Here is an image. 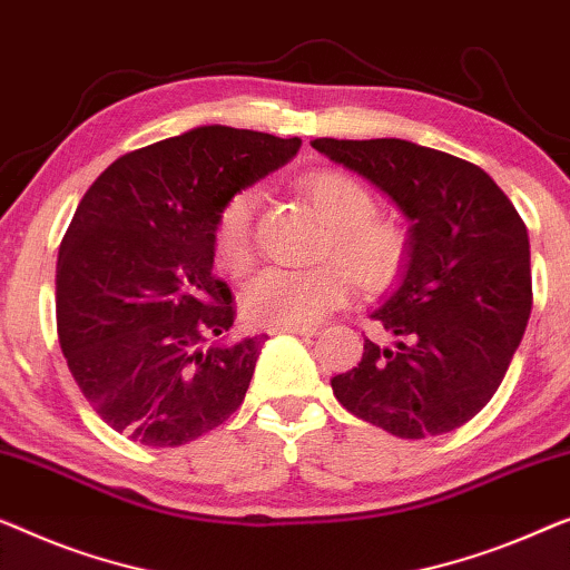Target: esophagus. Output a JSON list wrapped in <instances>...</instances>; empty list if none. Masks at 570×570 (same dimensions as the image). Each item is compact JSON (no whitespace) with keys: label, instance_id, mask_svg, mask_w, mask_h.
Wrapping results in <instances>:
<instances>
[{"label":"esophagus","instance_id":"obj_1","mask_svg":"<svg viewBox=\"0 0 570 570\" xmlns=\"http://www.w3.org/2000/svg\"><path fill=\"white\" fill-rule=\"evenodd\" d=\"M318 328L316 326H275V328H269V334L275 336V334H298V336H313L316 334Z\"/></svg>","mask_w":570,"mask_h":570}]
</instances>
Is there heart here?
<instances>
[{
    "instance_id": "1",
    "label": "heart",
    "mask_w": 570,
    "mask_h": 570,
    "mask_svg": "<svg viewBox=\"0 0 570 570\" xmlns=\"http://www.w3.org/2000/svg\"><path fill=\"white\" fill-rule=\"evenodd\" d=\"M301 193L328 226L324 252L351 269L354 283L383 287L399 275L406 257V234L395 220L375 216V200L365 185L344 171L324 169L305 177ZM257 205L259 193L246 187L230 195L218 210L213 242L220 267L230 272L249 267ZM343 268L336 262H324L308 269H262L244 291L246 321L269 328L316 324L350 293V276Z\"/></svg>"
}]
</instances>
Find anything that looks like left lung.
<instances>
[{
    "label": "left lung",
    "instance_id": "1",
    "mask_svg": "<svg viewBox=\"0 0 570 570\" xmlns=\"http://www.w3.org/2000/svg\"><path fill=\"white\" fill-rule=\"evenodd\" d=\"M381 189L409 220L399 285L370 311L393 346L365 340L332 377L336 401L401 440L470 422L504 381L532 311L530 236L481 167L401 138L311 141Z\"/></svg>",
    "mask_w": 570,
    "mask_h": 570
}]
</instances>
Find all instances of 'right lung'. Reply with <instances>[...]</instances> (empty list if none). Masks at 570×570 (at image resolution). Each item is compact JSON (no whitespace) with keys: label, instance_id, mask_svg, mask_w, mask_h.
Wrapping results in <instances>:
<instances>
[{"label":"right lung","instance_id":"right-lung-1","mask_svg":"<svg viewBox=\"0 0 570 570\" xmlns=\"http://www.w3.org/2000/svg\"><path fill=\"white\" fill-rule=\"evenodd\" d=\"M298 148L200 126L120 156L81 197L56 265V324L73 381L115 432L179 448L242 406L267 336L228 340L216 218Z\"/></svg>","mask_w":570,"mask_h":570}]
</instances>
